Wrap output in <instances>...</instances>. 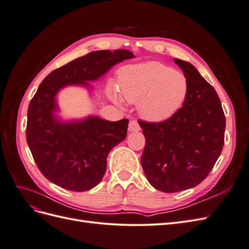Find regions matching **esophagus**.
I'll return each mask as SVG.
<instances>
[{
	"label": "esophagus",
	"instance_id": "esophagus-1",
	"mask_svg": "<svg viewBox=\"0 0 249 249\" xmlns=\"http://www.w3.org/2000/svg\"><path fill=\"white\" fill-rule=\"evenodd\" d=\"M129 131L130 132H139L140 131V125L137 123V120L132 119L129 124Z\"/></svg>",
	"mask_w": 249,
	"mask_h": 249
}]
</instances>
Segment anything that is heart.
Returning a JSON list of instances; mask_svg holds the SVG:
<instances>
[{"label": "heart", "instance_id": "1", "mask_svg": "<svg viewBox=\"0 0 249 249\" xmlns=\"http://www.w3.org/2000/svg\"><path fill=\"white\" fill-rule=\"evenodd\" d=\"M120 89L124 99L138 103L141 117L148 122L167 120L182 107L187 93L185 74L159 62L133 66L124 72ZM113 97L116 100L114 93Z\"/></svg>", "mask_w": 249, "mask_h": 249}]
</instances>
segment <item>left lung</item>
Segmentation results:
<instances>
[{
    "mask_svg": "<svg viewBox=\"0 0 249 249\" xmlns=\"http://www.w3.org/2000/svg\"><path fill=\"white\" fill-rule=\"evenodd\" d=\"M173 61L188 81L183 107L165 122H139L145 137L142 168L149 184L166 193L190 189L207 178L221 154L225 130L215 89L191 63Z\"/></svg>",
    "mask_w": 249,
    "mask_h": 249,
    "instance_id": "obj_1",
    "label": "left lung"
}]
</instances>
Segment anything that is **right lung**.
<instances>
[{"instance_id": "1", "label": "right lung", "mask_w": 249, "mask_h": 249, "mask_svg": "<svg viewBox=\"0 0 249 249\" xmlns=\"http://www.w3.org/2000/svg\"><path fill=\"white\" fill-rule=\"evenodd\" d=\"M127 50L94 51L53 71L28 108L27 142L34 161L50 182L71 191H87L99 185L110 150L126 137L129 119L109 122L96 115L64 119L58 93L80 86L89 92L113 66L134 58Z\"/></svg>"}]
</instances>
